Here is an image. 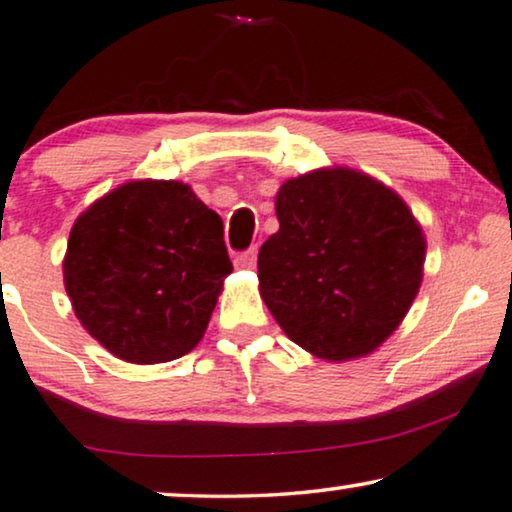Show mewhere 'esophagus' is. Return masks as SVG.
Instances as JSON below:
<instances>
[{
    "instance_id": "34e87169",
    "label": "esophagus",
    "mask_w": 512,
    "mask_h": 512,
    "mask_svg": "<svg viewBox=\"0 0 512 512\" xmlns=\"http://www.w3.org/2000/svg\"><path fill=\"white\" fill-rule=\"evenodd\" d=\"M235 265H238V268H244V270L254 268V265H256V247H251V249L242 251V254L235 256Z\"/></svg>"
}]
</instances>
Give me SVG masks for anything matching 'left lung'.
<instances>
[{
    "label": "left lung",
    "instance_id": "1",
    "mask_svg": "<svg viewBox=\"0 0 512 512\" xmlns=\"http://www.w3.org/2000/svg\"><path fill=\"white\" fill-rule=\"evenodd\" d=\"M279 231L258 251L261 298L316 358L379 348L416 300L425 235L409 207L351 168H318L277 191Z\"/></svg>",
    "mask_w": 512,
    "mask_h": 512
}]
</instances>
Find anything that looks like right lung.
<instances>
[{
    "label": "right lung",
    "mask_w": 512,
    "mask_h": 512,
    "mask_svg": "<svg viewBox=\"0 0 512 512\" xmlns=\"http://www.w3.org/2000/svg\"><path fill=\"white\" fill-rule=\"evenodd\" d=\"M231 272L224 221L175 180L127 182L94 201L64 256L78 321L136 365L182 358L201 342Z\"/></svg>",
    "instance_id": "1"
}]
</instances>
